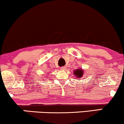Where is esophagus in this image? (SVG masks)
<instances>
[{"label": "esophagus", "mask_w": 124, "mask_h": 124, "mask_svg": "<svg viewBox=\"0 0 124 124\" xmlns=\"http://www.w3.org/2000/svg\"><path fill=\"white\" fill-rule=\"evenodd\" d=\"M61 70H65L66 68H65V66H62V67L61 68Z\"/></svg>", "instance_id": "34e87169"}]
</instances>
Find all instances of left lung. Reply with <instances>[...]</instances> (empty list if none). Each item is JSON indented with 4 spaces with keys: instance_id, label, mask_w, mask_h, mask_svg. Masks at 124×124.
<instances>
[{
    "instance_id": "8db88e82",
    "label": "left lung",
    "mask_w": 124,
    "mask_h": 124,
    "mask_svg": "<svg viewBox=\"0 0 124 124\" xmlns=\"http://www.w3.org/2000/svg\"><path fill=\"white\" fill-rule=\"evenodd\" d=\"M74 74L75 75H76L77 77L78 78L81 77L83 75V71L81 70V69H78V70H76L75 71H74Z\"/></svg>"
}]
</instances>
